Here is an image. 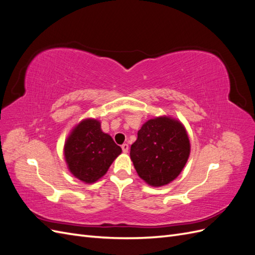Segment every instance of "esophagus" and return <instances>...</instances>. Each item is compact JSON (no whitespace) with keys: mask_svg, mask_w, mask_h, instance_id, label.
Segmentation results:
<instances>
[{"mask_svg":"<svg viewBox=\"0 0 255 255\" xmlns=\"http://www.w3.org/2000/svg\"><path fill=\"white\" fill-rule=\"evenodd\" d=\"M121 148H122V151H123V152L128 153V143H123V144L121 145Z\"/></svg>","mask_w":255,"mask_h":255,"instance_id":"1","label":"esophagus"}]
</instances>
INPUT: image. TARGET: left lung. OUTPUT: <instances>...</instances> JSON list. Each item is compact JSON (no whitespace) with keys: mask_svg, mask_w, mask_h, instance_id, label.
<instances>
[{"mask_svg":"<svg viewBox=\"0 0 255 255\" xmlns=\"http://www.w3.org/2000/svg\"><path fill=\"white\" fill-rule=\"evenodd\" d=\"M129 156L141 180L153 187L171 183L182 172L190 154V141L183 123L170 116L144 122Z\"/></svg>","mask_w":255,"mask_h":255,"instance_id":"8db88e82","label":"left lung"}]
</instances>
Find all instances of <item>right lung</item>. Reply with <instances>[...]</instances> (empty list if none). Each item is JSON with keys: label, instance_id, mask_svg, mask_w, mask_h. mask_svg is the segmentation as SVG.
Masks as SVG:
<instances>
[{"label": "right lung", "instance_id": "add662e5", "mask_svg": "<svg viewBox=\"0 0 255 255\" xmlns=\"http://www.w3.org/2000/svg\"><path fill=\"white\" fill-rule=\"evenodd\" d=\"M122 150L110 134L104 133L101 122L86 118L68 135L64 156L71 174L85 184L96 183L109 170Z\"/></svg>", "mask_w": 255, "mask_h": 255}]
</instances>
